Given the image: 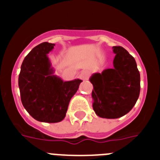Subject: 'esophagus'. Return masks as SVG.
Instances as JSON below:
<instances>
[{"label":"esophagus","instance_id":"34e87169","mask_svg":"<svg viewBox=\"0 0 160 160\" xmlns=\"http://www.w3.org/2000/svg\"><path fill=\"white\" fill-rule=\"evenodd\" d=\"M89 76H90V72L87 70H82V71L80 73V74H79V78H80L82 80H83V81H87V79H88Z\"/></svg>","mask_w":160,"mask_h":160}]
</instances>
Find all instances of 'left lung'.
I'll return each mask as SVG.
<instances>
[{"label": "left lung", "instance_id": "left-lung-1", "mask_svg": "<svg viewBox=\"0 0 160 160\" xmlns=\"http://www.w3.org/2000/svg\"><path fill=\"white\" fill-rule=\"evenodd\" d=\"M112 69L90 77L93 109L98 116L118 118L135 105L140 92V74L135 58L122 46H113Z\"/></svg>", "mask_w": 160, "mask_h": 160}]
</instances>
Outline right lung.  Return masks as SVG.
Instances as JSON below:
<instances>
[{
  "label": "right lung",
  "instance_id": "obj_1",
  "mask_svg": "<svg viewBox=\"0 0 160 160\" xmlns=\"http://www.w3.org/2000/svg\"><path fill=\"white\" fill-rule=\"evenodd\" d=\"M54 46L43 42L33 48L24 59L18 78L23 107L34 119L49 123L64 119L70 99L82 82H64L53 74L47 54Z\"/></svg>",
  "mask_w": 160,
  "mask_h": 160
}]
</instances>
